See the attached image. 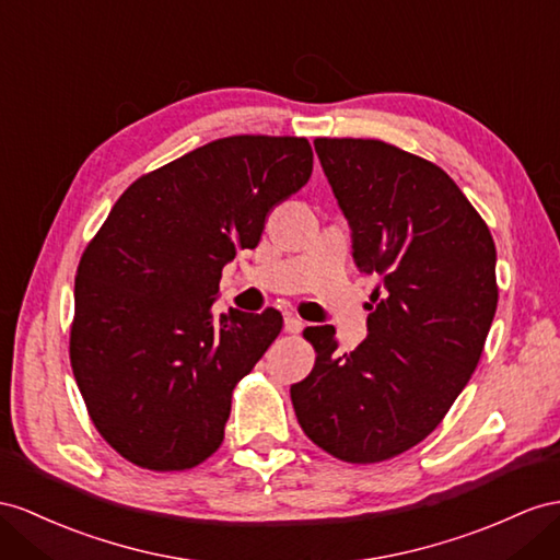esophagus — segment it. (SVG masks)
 Segmentation results:
<instances>
[{
    "instance_id": "1",
    "label": "esophagus",
    "mask_w": 560,
    "mask_h": 560,
    "mask_svg": "<svg viewBox=\"0 0 560 560\" xmlns=\"http://www.w3.org/2000/svg\"><path fill=\"white\" fill-rule=\"evenodd\" d=\"M283 328L289 334H300L305 328V322L300 319V317H295V314H285V319H283Z\"/></svg>"
}]
</instances>
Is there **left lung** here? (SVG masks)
<instances>
[{
	"label": "left lung",
	"mask_w": 560,
	"mask_h": 560,
	"mask_svg": "<svg viewBox=\"0 0 560 560\" xmlns=\"http://www.w3.org/2000/svg\"><path fill=\"white\" fill-rule=\"evenodd\" d=\"M314 151L357 269L381 283L369 336L350 354L336 352L334 326L305 328L317 362L291 399L314 444L376 464L433 433L466 388L497 312V250L438 165L378 139H317Z\"/></svg>",
	"instance_id": "1"
}]
</instances>
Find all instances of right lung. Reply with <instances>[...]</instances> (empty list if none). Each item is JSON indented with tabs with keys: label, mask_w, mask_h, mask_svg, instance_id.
Listing matches in <instances>:
<instances>
[{
	"label": "right lung",
	"mask_w": 560,
	"mask_h": 560,
	"mask_svg": "<svg viewBox=\"0 0 560 560\" xmlns=\"http://www.w3.org/2000/svg\"><path fill=\"white\" fill-rule=\"evenodd\" d=\"M303 137H226L139 177L82 253L70 364L127 462L184 470L218 452L236 383L281 334L277 310L214 314L222 267L305 186Z\"/></svg>",
	"instance_id": "obj_1"
}]
</instances>
